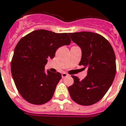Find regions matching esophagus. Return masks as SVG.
<instances>
[{
  "label": "esophagus",
  "mask_w": 126,
  "mask_h": 126,
  "mask_svg": "<svg viewBox=\"0 0 126 126\" xmlns=\"http://www.w3.org/2000/svg\"><path fill=\"white\" fill-rule=\"evenodd\" d=\"M61 76H62V78H65L68 76V74H67L66 73H63L62 74H61Z\"/></svg>",
  "instance_id": "obj_1"
}]
</instances>
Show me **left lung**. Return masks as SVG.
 I'll return each mask as SVG.
<instances>
[{
    "label": "left lung",
    "mask_w": 126,
    "mask_h": 126,
    "mask_svg": "<svg viewBox=\"0 0 126 126\" xmlns=\"http://www.w3.org/2000/svg\"><path fill=\"white\" fill-rule=\"evenodd\" d=\"M81 50L79 65L87 69V76L80 80L73 75L74 83L68 87L73 101L82 106L97 103L112 84L116 71L115 56L108 41L92 32L69 33Z\"/></svg>",
    "instance_id": "8db88e82"
}]
</instances>
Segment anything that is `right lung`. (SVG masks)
<instances>
[{"mask_svg":"<svg viewBox=\"0 0 126 126\" xmlns=\"http://www.w3.org/2000/svg\"><path fill=\"white\" fill-rule=\"evenodd\" d=\"M68 33L36 30L23 37L16 45L11 61V73L16 88L26 101L35 105L49 101L61 79L60 73L45 71L47 59L57 49L69 45Z\"/></svg>","mask_w":126,"mask_h":126,"instance_id":"obj_1","label":"right lung"}]
</instances>
